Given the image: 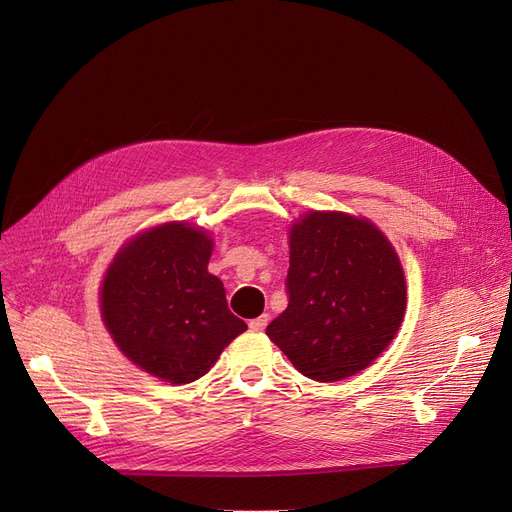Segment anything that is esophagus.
Returning <instances> with one entry per match:
<instances>
[{
    "label": "esophagus",
    "mask_w": 512,
    "mask_h": 512,
    "mask_svg": "<svg viewBox=\"0 0 512 512\" xmlns=\"http://www.w3.org/2000/svg\"><path fill=\"white\" fill-rule=\"evenodd\" d=\"M267 324H270V313H263V315H259L257 319H251V330H255V332H263L265 328H267Z\"/></svg>",
    "instance_id": "1"
}]
</instances>
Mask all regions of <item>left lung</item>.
<instances>
[{
  "label": "left lung",
  "mask_w": 512,
  "mask_h": 512,
  "mask_svg": "<svg viewBox=\"0 0 512 512\" xmlns=\"http://www.w3.org/2000/svg\"><path fill=\"white\" fill-rule=\"evenodd\" d=\"M288 307L265 334L307 378L340 382L394 340L407 284L388 238L365 218L309 211L290 228Z\"/></svg>",
  "instance_id": "left-lung-1"
}]
</instances>
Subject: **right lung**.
Segmentation results:
<instances>
[{"mask_svg":"<svg viewBox=\"0 0 512 512\" xmlns=\"http://www.w3.org/2000/svg\"><path fill=\"white\" fill-rule=\"evenodd\" d=\"M213 240L191 224L170 222L134 236L107 267L101 317L120 351L170 384H191L247 330L207 272Z\"/></svg>","mask_w":512,"mask_h":512,"instance_id":"add662e5","label":"right lung"}]
</instances>
